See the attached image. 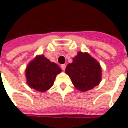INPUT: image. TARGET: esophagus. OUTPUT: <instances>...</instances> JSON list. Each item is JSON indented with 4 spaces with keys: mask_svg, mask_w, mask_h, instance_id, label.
<instances>
[{
    "mask_svg": "<svg viewBox=\"0 0 128 128\" xmlns=\"http://www.w3.org/2000/svg\"><path fill=\"white\" fill-rule=\"evenodd\" d=\"M61 68H62V69L63 70H64L65 68H66V65H65V64H62Z\"/></svg>",
    "mask_w": 128,
    "mask_h": 128,
    "instance_id": "esophagus-1",
    "label": "esophagus"
}]
</instances>
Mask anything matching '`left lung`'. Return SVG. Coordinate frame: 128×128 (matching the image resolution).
<instances>
[{
	"label": "left lung",
	"instance_id": "left-lung-1",
	"mask_svg": "<svg viewBox=\"0 0 128 128\" xmlns=\"http://www.w3.org/2000/svg\"><path fill=\"white\" fill-rule=\"evenodd\" d=\"M65 72L75 88L82 92L91 90L102 81L100 64L89 53L82 51L72 58V63L67 65Z\"/></svg>",
	"mask_w": 128,
	"mask_h": 128
}]
</instances>
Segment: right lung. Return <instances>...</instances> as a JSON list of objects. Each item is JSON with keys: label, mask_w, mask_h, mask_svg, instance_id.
Instances as JSON below:
<instances>
[{"label": "right lung", "mask_w": 128, "mask_h": 128, "mask_svg": "<svg viewBox=\"0 0 128 128\" xmlns=\"http://www.w3.org/2000/svg\"><path fill=\"white\" fill-rule=\"evenodd\" d=\"M62 72L58 65L38 55L27 64L25 77L27 85L37 91L44 92L53 86L56 76Z\"/></svg>", "instance_id": "add662e5"}]
</instances>
